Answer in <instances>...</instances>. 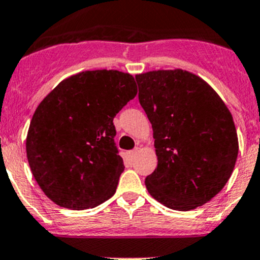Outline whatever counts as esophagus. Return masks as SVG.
<instances>
[{
    "instance_id": "obj_1",
    "label": "esophagus",
    "mask_w": 260,
    "mask_h": 260,
    "mask_svg": "<svg viewBox=\"0 0 260 260\" xmlns=\"http://www.w3.org/2000/svg\"><path fill=\"white\" fill-rule=\"evenodd\" d=\"M139 153V148H135L134 149V150H131V151H129V156H130V159H134L136 156V154Z\"/></svg>"
}]
</instances>
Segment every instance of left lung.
<instances>
[{"label":"left lung","mask_w":260,"mask_h":260,"mask_svg":"<svg viewBox=\"0 0 260 260\" xmlns=\"http://www.w3.org/2000/svg\"><path fill=\"white\" fill-rule=\"evenodd\" d=\"M139 102L153 127L158 156L145 178L153 199L189 211L223 188L238 158L233 116L210 84L183 69L135 76Z\"/></svg>","instance_id":"obj_1"}]
</instances>
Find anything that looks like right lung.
<instances>
[{"label": "right lung", "mask_w": 260, "mask_h": 260, "mask_svg": "<svg viewBox=\"0 0 260 260\" xmlns=\"http://www.w3.org/2000/svg\"><path fill=\"white\" fill-rule=\"evenodd\" d=\"M138 93L119 71H86L61 81L37 107L26 136L35 181L60 207L93 209L116 192L124 161L114 117Z\"/></svg>", "instance_id": "right-lung-1"}]
</instances>
